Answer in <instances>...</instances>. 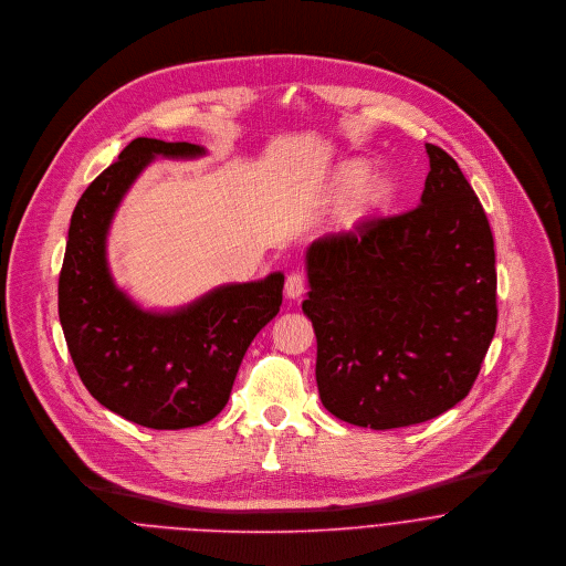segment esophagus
Instances as JSON below:
<instances>
[{
  "instance_id": "34e87169",
  "label": "esophagus",
  "mask_w": 566,
  "mask_h": 566,
  "mask_svg": "<svg viewBox=\"0 0 566 566\" xmlns=\"http://www.w3.org/2000/svg\"><path fill=\"white\" fill-rule=\"evenodd\" d=\"M305 292V276L301 272H292L285 279V296L287 298H298Z\"/></svg>"
}]
</instances>
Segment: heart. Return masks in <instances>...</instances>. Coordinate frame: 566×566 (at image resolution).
Returning <instances> with one entry per match:
<instances>
[{"instance_id":"1","label":"heart","mask_w":566,"mask_h":566,"mask_svg":"<svg viewBox=\"0 0 566 566\" xmlns=\"http://www.w3.org/2000/svg\"><path fill=\"white\" fill-rule=\"evenodd\" d=\"M371 167L367 163H349L340 169L334 192L338 197H347L352 191L355 192L352 199L345 206L343 212V223L345 228H356L360 223H365L367 219H371L377 212H381L395 197V185L390 178L386 176L369 177Z\"/></svg>"}]
</instances>
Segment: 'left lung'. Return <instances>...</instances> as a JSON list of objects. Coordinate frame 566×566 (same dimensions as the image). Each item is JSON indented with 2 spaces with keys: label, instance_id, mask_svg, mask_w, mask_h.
Returning <instances> with one entry per match:
<instances>
[{
  "label": "left lung",
  "instance_id": "obj_1",
  "mask_svg": "<svg viewBox=\"0 0 566 566\" xmlns=\"http://www.w3.org/2000/svg\"><path fill=\"white\" fill-rule=\"evenodd\" d=\"M426 154L417 208L305 254L321 401L363 428L421 423L459 403L496 332L490 221L459 165L434 145Z\"/></svg>",
  "mask_w": 566,
  "mask_h": 566
}]
</instances>
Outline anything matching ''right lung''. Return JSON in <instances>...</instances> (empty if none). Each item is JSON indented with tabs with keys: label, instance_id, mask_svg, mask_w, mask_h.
Wrapping results in <instances>:
<instances>
[{
	"label": "right lung",
	"instance_id": "obj_1",
	"mask_svg": "<svg viewBox=\"0 0 566 566\" xmlns=\"http://www.w3.org/2000/svg\"><path fill=\"white\" fill-rule=\"evenodd\" d=\"M203 154L190 143L132 140L81 195L59 276V318L85 388L112 412L154 430L217 417L250 343L283 301L281 272L219 285L174 312L143 310L114 283L107 232L125 192L158 156Z\"/></svg>",
	"mask_w": 566,
	"mask_h": 566
}]
</instances>
